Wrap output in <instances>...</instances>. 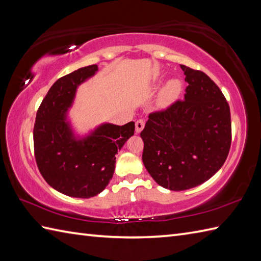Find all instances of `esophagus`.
<instances>
[{
  "mask_svg": "<svg viewBox=\"0 0 261 261\" xmlns=\"http://www.w3.org/2000/svg\"><path fill=\"white\" fill-rule=\"evenodd\" d=\"M145 124H146V122H145V120H142V119H139V120L136 121V132H137V134H139V132L142 131L143 127H145Z\"/></svg>",
  "mask_w": 261,
  "mask_h": 261,
  "instance_id": "34e87169",
  "label": "esophagus"
}]
</instances>
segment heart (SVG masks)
<instances>
[{"instance_id": "b5f03b06", "label": "heart", "mask_w": 261, "mask_h": 261, "mask_svg": "<svg viewBox=\"0 0 261 261\" xmlns=\"http://www.w3.org/2000/svg\"><path fill=\"white\" fill-rule=\"evenodd\" d=\"M180 91V83L178 81H170L167 85L165 86L162 94H160V103L167 105L173 102L175 97L178 95Z\"/></svg>"}]
</instances>
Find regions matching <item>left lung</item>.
Returning a JSON list of instances; mask_svg holds the SVG:
<instances>
[{
    "instance_id": "1",
    "label": "left lung",
    "mask_w": 261,
    "mask_h": 261,
    "mask_svg": "<svg viewBox=\"0 0 261 261\" xmlns=\"http://www.w3.org/2000/svg\"><path fill=\"white\" fill-rule=\"evenodd\" d=\"M185 98L149 114L141 131L142 162L157 184L185 191L210 179L231 147L230 107L219 86L201 70L180 65Z\"/></svg>"
}]
</instances>
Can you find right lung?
Instances as JSON below:
<instances>
[{"mask_svg":"<svg viewBox=\"0 0 261 261\" xmlns=\"http://www.w3.org/2000/svg\"><path fill=\"white\" fill-rule=\"evenodd\" d=\"M97 71L86 66L60 77L37 111L33 147L39 171L55 190L71 197L90 198L108 186L114 173L115 154L135 134V122L105 123L77 140L66 113L77 86Z\"/></svg>","mask_w":261,"mask_h":261,"instance_id":"1","label":"right lung"}]
</instances>
